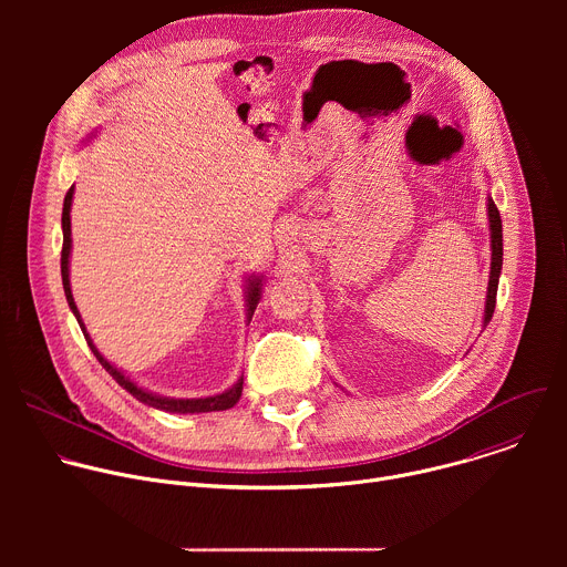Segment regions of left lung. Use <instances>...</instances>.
Masks as SVG:
<instances>
[{
  "instance_id": "left-lung-1",
  "label": "left lung",
  "mask_w": 567,
  "mask_h": 567,
  "mask_svg": "<svg viewBox=\"0 0 567 567\" xmlns=\"http://www.w3.org/2000/svg\"><path fill=\"white\" fill-rule=\"evenodd\" d=\"M487 213H489V228H492V274H489V287H487V302H484L482 328H487L492 316H494L498 280H501V269H503V221H501V213L492 197H487Z\"/></svg>"
}]
</instances>
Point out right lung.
<instances>
[{"label": "right lung", "mask_w": 567, "mask_h": 567, "mask_svg": "<svg viewBox=\"0 0 567 567\" xmlns=\"http://www.w3.org/2000/svg\"><path fill=\"white\" fill-rule=\"evenodd\" d=\"M71 199H73V186L69 188V193H66V197H64V206H62V256H60L62 287H64L66 302H69V307H71V311H73V316H75V320H78V326H80V330H83V334H85V339H87V346L92 348V352H94V357L99 359V363L114 377V381H116L121 388H125L132 396H136L141 403H147V406H152V409L166 411V413H182V415H186V413H213V411H228V409H233L235 403L239 401V396H241V383H245V379H241V377H239L237 383H233L228 390H224V392H219V394H213V396H199V399L161 396V394H154V392H147V390L138 388L134 381H130L118 368H114V365L96 350L94 341L90 339V334H87V330H85V326H83V318H80V311H78V307H75V302H73L71 285H69V256H71V217H69V213H71ZM260 289H262V278L251 276V278H249V287H247V307H249L247 311H249V320H251V316H254V311H256V307H258V302H260V293H262Z\"/></svg>", "instance_id": "obj_1"}]
</instances>
